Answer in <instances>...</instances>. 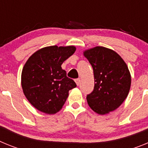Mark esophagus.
Listing matches in <instances>:
<instances>
[{
  "label": "esophagus",
  "mask_w": 148,
  "mask_h": 148,
  "mask_svg": "<svg viewBox=\"0 0 148 148\" xmlns=\"http://www.w3.org/2000/svg\"><path fill=\"white\" fill-rule=\"evenodd\" d=\"M75 83H76V84L77 85H79V84H80V83H81V80H80V78H77V79H75Z\"/></svg>",
  "instance_id": "1"
}]
</instances>
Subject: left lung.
Masks as SVG:
<instances>
[{"instance_id":"obj_1","label":"left lung","mask_w":148,"mask_h":148,"mask_svg":"<svg viewBox=\"0 0 148 148\" xmlns=\"http://www.w3.org/2000/svg\"><path fill=\"white\" fill-rule=\"evenodd\" d=\"M93 69L95 86L87 95L90 108L98 114L115 110L126 99L131 76L126 63L115 51L95 47L84 52Z\"/></svg>"}]
</instances>
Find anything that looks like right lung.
I'll use <instances>...</instances> for the list:
<instances>
[{
    "label": "right lung",
    "instance_id": "add662e5",
    "mask_svg": "<svg viewBox=\"0 0 148 148\" xmlns=\"http://www.w3.org/2000/svg\"><path fill=\"white\" fill-rule=\"evenodd\" d=\"M74 46H50L36 51L30 56L21 73L23 93L39 111L55 114L64 104L69 91L76 87L66 76L61 64L75 53Z\"/></svg>",
    "mask_w": 148,
    "mask_h": 148
}]
</instances>
